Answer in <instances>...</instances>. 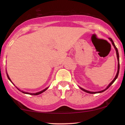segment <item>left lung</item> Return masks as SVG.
Listing matches in <instances>:
<instances>
[{"mask_svg":"<svg viewBox=\"0 0 125 125\" xmlns=\"http://www.w3.org/2000/svg\"><path fill=\"white\" fill-rule=\"evenodd\" d=\"M109 40H110V41H111V42H112V44H113V46H114V48H115V50H116V55H117V60H118V69H117V74H116V76H115V78H114V80H113V81H112L109 84V85L107 86V87L106 88V89H105L104 90H102V91H100V92H89V91H88V90H85V89H83V88H80H80L82 90H83L84 92H86V93H90V94H96V93H102V92H104V91H105L106 90V89H108L110 86L112 84H113V83H114V82L115 81V80L117 79V77H118V73H119V70H120V62H119V54H118V50H117V48H116V46L115 45V43H114V42H113V40H112V39L111 38H109Z\"/></svg>","mask_w":125,"mask_h":125,"instance_id":"obj_1","label":"left lung"}]
</instances>
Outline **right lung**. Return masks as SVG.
<instances>
[{
  "instance_id": "right-lung-1",
  "label": "right lung",
  "mask_w": 125,
  "mask_h": 125,
  "mask_svg": "<svg viewBox=\"0 0 125 125\" xmlns=\"http://www.w3.org/2000/svg\"><path fill=\"white\" fill-rule=\"evenodd\" d=\"M7 77H8V79H9V80H10V81L11 82V80H10V78H9V75H8V74L7 73ZM47 89H48V88H47L43 90H42V91H41V92H38V93H26V92H22V91H21V92H22V93H24V94H30V95H39V94H41V93H43V92H45V91H46V90H47Z\"/></svg>"
}]
</instances>
